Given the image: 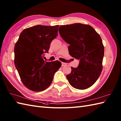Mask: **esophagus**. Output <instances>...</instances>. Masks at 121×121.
<instances>
[{
  "instance_id": "obj_1",
  "label": "esophagus",
  "mask_w": 121,
  "mask_h": 121,
  "mask_svg": "<svg viewBox=\"0 0 121 121\" xmlns=\"http://www.w3.org/2000/svg\"><path fill=\"white\" fill-rule=\"evenodd\" d=\"M61 63H62V66H66V65H67V64H66V63H64V62H62Z\"/></svg>"
}]
</instances>
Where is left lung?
<instances>
[{"mask_svg": "<svg viewBox=\"0 0 121 121\" xmlns=\"http://www.w3.org/2000/svg\"><path fill=\"white\" fill-rule=\"evenodd\" d=\"M59 32L70 45V55L79 60L78 68L71 67V73L66 75L69 83L76 89L89 88L102 71L104 46L101 37L93 27L81 23L61 25Z\"/></svg>", "mask_w": 121, "mask_h": 121, "instance_id": "obj_1", "label": "left lung"}]
</instances>
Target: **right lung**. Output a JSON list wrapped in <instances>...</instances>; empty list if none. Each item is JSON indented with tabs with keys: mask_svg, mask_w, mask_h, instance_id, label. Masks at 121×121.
<instances>
[{
	"mask_svg": "<svg viewBox=\"0 0 121 121\" xmlns=\"http://www.w3.org/2000/svg\"><path fill=\"white\" fill-rule=\"evenodd\" d=\"M59 25H37L21 32L14 46V65L22 83L28 89L41 91L50 86L61 67L58 61L45 62L51 42L57 36Z\"/></svg>",
	"mask_w": 121,
	"mask_h": 121,
	"instance_id": "1",
	"label": "right lung"
}]
</instances>
